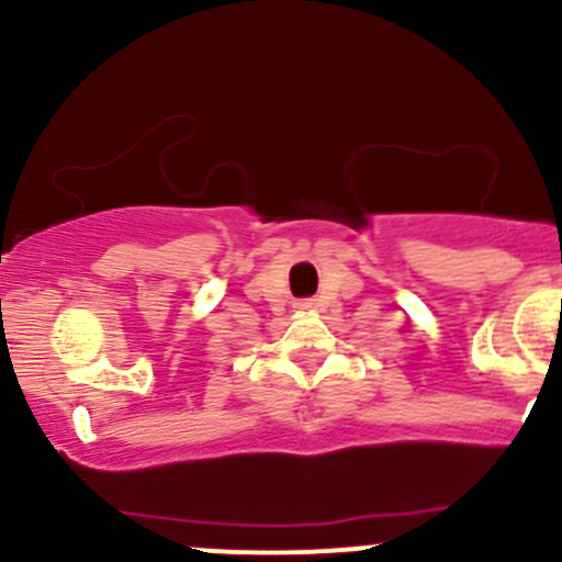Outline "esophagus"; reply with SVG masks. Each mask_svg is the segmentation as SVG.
Returning a JSON list of instances; mask_svg holds the SVG:
<instances>
[{
  "label": "esophagus",
  "instance_id": "34e87169",
  "mask_svg": "<svg viewBox=\"0 0 562 562\" xmlns=\"http://www.w3.org/2000/svg\"><path fill=\"white\" fill-rule=\"evenodd\" d=\"M310 307H313V302H302V304H299V310H310Z\"/></svg>",
  "mask_w": 562,
  "mask_h": 562
}]
</instances>
